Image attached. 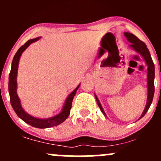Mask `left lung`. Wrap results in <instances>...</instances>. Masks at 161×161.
Here are the masks:
<instances>
[{"label":"left lung","instance_id":"left-lung-1","mask_svg":"<svg viewBox=\"0 0 161 161\" xmlns=\"http://www.w3.org/2000/svg\"><path fill=\"white\" fill-rule=\"evenodd\" d=\"M124 36L126 38V39L129 43H131L129 45V47L133 51L139 53L141 56L143 57L144 60L145 61L146 65L147 66V102H146L145 108L144 109L143 112H142L140 118L143 117L145 115V114L148 110L149 108H150L151 103H152L153 97H154V64L153 62L152 58L149 52L148 49H147V46L143 42L139 40L135 35L132 34L129 32H124ZM95 99L97 101V105L101 109V112L104 114L105 116H107L106 114H105L104 109H103L102 106H101V103H100L98 98H97V95L95 94ZM139 118V119H140Z\"/></svg>","mask_w":161,"mask_h":161}]
</instances>
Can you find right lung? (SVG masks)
Listing matches in <instances>:
<instances>
[{"instance_id": "obj_1", "label": "right lung", "mask_w": 161, "mask_h": 161, "mask_svg": "<svg viewBox=\"0 0 161 161\" xmlns=\"http://www.w3.org/2000/svg\"><path fill=\"white\" fill-rule=\"evenodd\" d=\"M41 38V37L32 38V39L29 40L25 43V45L19 47L17 52L14 55V59L12 61V65H11V70L9 74V84H8V89L9 94H10V103L12 105V108H14V111L16 112L17 115L21 119L28 123L33 127L39 129H45L50 128L52 126H56V125L60 124L63 122L65 121L68 116L69 115L70 109L72 107V102H73V97L75 95L77 89L79 88L80 84L76 88L73 90L71 93L66 97L65 102H64V106L61 109V111L57 115L51 116L48 118H38L35 117L30 114H29L23 108L21 105V101H20L19 97L17 95V72H18V66H19V62L20 57L22 53L27 49V47L32 43L37 42Z\"/></svg>"}]
</instances>
